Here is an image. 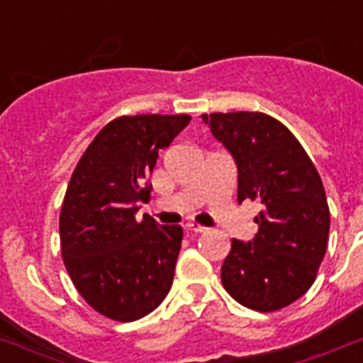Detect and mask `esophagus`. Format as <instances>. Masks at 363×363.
<instances>
[{"mask_svg":"<svg viewBox=\"0 0 363 363\" xmlns=\"http://www.w3.org/2000/svg\"><path fill=\"white\" fill-rule=\"evenodd\" d=\"M186 230H190V232H194V233H201V232H205L207 228L201 226V224H198V222H188Z\"/></svg>","mask_w":363,"mask_h":363,"instance_id":"34e87169","label":"esophagus"}]
</instances>
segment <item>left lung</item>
I'll list each match as a JSON object with an SVG mask.
<instances>
[{
  "label": "left lung",
  "instance_id": "obj_1",
  "mask_svg": "<svg viewBox=\"0 0 363 363\" xmlns=\"http://www.w3.org/2000/svg\"><path fill=\"white\" fill-rule=\"evenodd\" d=\"M201 118L238 165L239 203H262L252 241H232L222 284L248 309H282L309 290L326 254L330 209L320 175L273 116L239 111Z\"/></svg>",
  "mask_w": 363,
  "mask_h": 363
}]
</instances>
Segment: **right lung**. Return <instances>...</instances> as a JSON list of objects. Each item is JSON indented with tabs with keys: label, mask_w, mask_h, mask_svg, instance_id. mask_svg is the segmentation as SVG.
Returning <instances> with one entry per match:
<instances>
[{
	"label": "right lung",
	"mask_w": 363,
	"mask_h": 363,
	"mask_svg": "<svg viewBox=\"0 0 363 363\" xmlns=\"http://www.w3.org/2000/svg\"><path fill=\"white\" fill-rule=\"evenodd\" d=\"M188 122V115L115 118L71 175L60 213L62 256L79 294L107 318H143L171 290L182 228L135 215L137 203L150 198L158 152Z\"/></svg>",
	"instance_id": "add662e5"
}]
</instances>
